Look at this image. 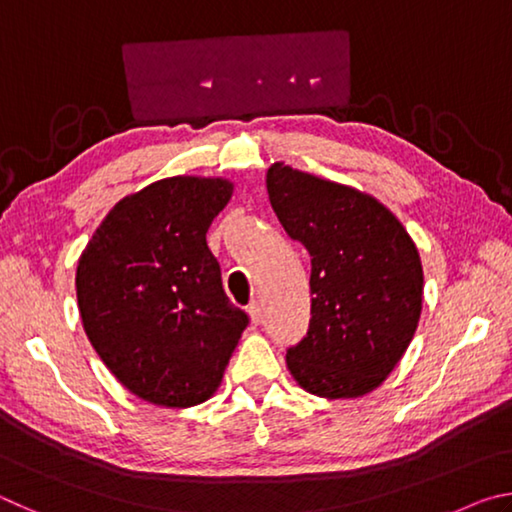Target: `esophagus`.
<instances>
[{
  "label": "esophagus",
  "instance_id": "esophagus-1",
  "mask_svg": "<svg viewBox=\"0 0 512 512\" xmlns=\"http://www.w3.org/2000/svg\"><path fill=\"white\" fill-rule=\"evenodd\" d=\"M248 316H250V323H253V325H262L264 323L262 305H259V302H253V305L248 307Z\"/></svg>",
  "mask_w": 512,
  "mask_h": 512
}]
</instances>
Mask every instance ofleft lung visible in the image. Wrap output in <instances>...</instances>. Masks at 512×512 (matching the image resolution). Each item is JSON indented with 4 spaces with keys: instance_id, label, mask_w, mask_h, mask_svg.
<instances>
[{
    "instance_id": "obj_1",
    "label": "left lung",
    "mask_w": 512,
    "mask_h": 512,
    "mask_svg": "<svg viewBox=\"0 0 512 512\" xmlns=\"http://www.w3.org/2000/svg\"><path fill=\"white\" fill-rule=\"evenodd\" d=\"M266 189L282 228L309 250V332L287 352L300 388L350 400L381 386L418 327L424 275L400 219L375 196L275 162Z\"/></svg>"
}]
</instances>
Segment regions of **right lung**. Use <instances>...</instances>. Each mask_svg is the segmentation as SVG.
Segmentation results:
<instances>
[{"label":"right lung","instance_id":"add662e5","mask_svg":"<svg viewBox=\"0 0 512 512\" xmlns=\"http://www.w3.org/2000/svg\"><path fill=\"white\" fill-rule=\"evenodd\" d=\"M232 192L228 178L155 180L112 207L79 257L85 334L144 402L189 409L210 400L248 325L205 241Z\"/></svg>","mask_w":512,"mask_h":512}]
</instances>
